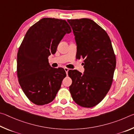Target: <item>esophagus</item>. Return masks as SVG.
<instances>
[{
    "instance_id": "obj_1",
    "label": "esophagus",
    "mask_w": 134,
    "mask_h": 134,
    "mask_svg": "<svg viewBox=\"0 0 134 134\" xmlns=\"http://www.w3.org/2000/svg\"><path fill=\"white\" fill-rule=\"evenodd\" d=\"M64 69H65V71L66 72V75H68V72L69 69H68V68H65Z\"/></svg>"
}]
</instances>
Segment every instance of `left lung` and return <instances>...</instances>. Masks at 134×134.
<instances>
[{"label":"left lung","mask_w":134,"mask_h":134,"mask_svg":"<svg viewBox=\"0 0 134 134\" xmlns=\"http://www.w3.org/2000/svg\"><path fill=\"white\" fill-rule=\"evenodd\" d=\"M76 43V59H84L83 74L69 70L73 100L85 108L99 104L109 91L116 67V58L107 33L87 18L68 19Z\"/></svg>","instance_id":"obj_1"}]
</instances>
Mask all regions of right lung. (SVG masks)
<instances>
[{"mask_svg":"<svg viewBox=\"0 0 134 134\" xmlns=\"http://www.w3.org/2000/svg\"><path fill=\"white\" fill-rule=\"evenodd\" d=\"M71 32L65 20L43 18L30 27L17 55V74L23 92L37 105L51 102L66 76L64 69L51 66L48 57L55 54L66 34Z\"/></svg>","mask_w":134,"mask_h":134,"instance_id":"add662e5","label":"right lung"}]
</instances>
